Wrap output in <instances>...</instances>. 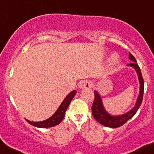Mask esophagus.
Wrapping results in <instances>:
<instances>
[{"label": "esophagus", "instance_id": "1", "mask_svg": "<svg viewBox=\"0 0 154 154\" xmlns=\"http://www.w3.org/2000/svg\"><path fill=\"white\" fill-rule=\"evenodd\" d=\"M79 88L80 89L90 88H91L90 82L87 81V80H84V81H82L79 84Z\"/></svg>", "mask_w": 154, "mask_h": 154}]
</instances>
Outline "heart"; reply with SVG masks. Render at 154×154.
I'll return each instance as SVG.
<instances>
[{
	"instance_id": "1",
	"label": "heart",
	"mask_w": 154,
	"mask_h": 154,
	"mask_svg": "<svg viewBox=\"0 0 154 154\" xmlns=\"http://www.w3.org/2000/svg\"><path fill=\"white\" fill-rule=\"evenodd\" d=\"M110 61H111V63H112V64H116L118 63L119 56L117 55L116 54V53H114V54H112V55H111Z\"/></svg>"
}]
</instances>
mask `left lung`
Returning a JSON list of instances; mask_svg holds the SVG:
<instances>
[{
	"mask_svg": "<svg viewBox=\"0 0 154 154\" xmlns=\"http://www.w3.org/2000/svg\"><path fill=\"white\" fill-rule=\"evenodd\" d=\"M128 58L132 62L128 64V66L132 67L137 72V77L139 80V85H140V91H139L138 96H137V100H136L135 105L134 107L125 113L122 114L119 116H112L109 114L103 104L102 98L100 97V94L98 93L97 91H94V101L93 105H92L91 110L93 116L95 119L99 123L104 126L109 127V128H118V127L122 126L123 124H125L127 121L132 118L134 114L137 112V109L140 107V104L142 103V99H143V94H144V83L143 77H142L141 72H140V68L137 63L135 58L134 57L132 54L129 53Z\"/></svg>",
	"mask_w": 154,
	"mask_h": 154,
	"instance_id": "8db88e82",
	"label": "left lung"
}]
</instances>
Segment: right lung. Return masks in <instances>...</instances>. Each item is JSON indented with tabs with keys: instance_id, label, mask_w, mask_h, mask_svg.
Masks as SVG:
<instances>
[{
	"instance_id": "obj_1",
	"label": "right lung",
	"mask_w": 154,
	"mask_h": 154,
	"mask_svg": "<svg viewBox=\"0 0 154 154\" xmlns=\"http://www.w3.org/2000/svg\"><path fill=\"white\" fill-rule=\"evenodd\" d=\"M76 94V91L73 90L72 91L70 92L68 95L65 97L61 104L60 105L59 108L57 109V111L54 112L53 116H51L50 118L48 119L44 120L42 122H32L29 120L26 119L29 124H31L33 126L38 127V128H50V127H54L55 125H58L60 123L61 121L63 119L64 116H65L66 111L67 108H68L70 102L72 100L73 97H75Z\"/></svg>"
}]
</instances>
